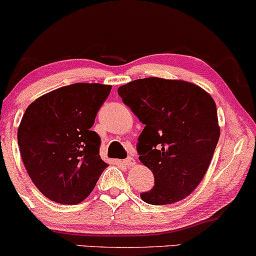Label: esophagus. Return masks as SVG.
<instances>
[{
	"label": "esophagus",
	"mask_w": 256,
	"mask_h": 256,
	"mask_svg": "<svg viewBox=\"0 0 256 256\" xmlns=\"http://www.w3.org/2000/svg\"><path fill=\"white\" fill-rule=\"evenodd\" d=\"M134 160L132 158H128L126 160H124V164L128 166V167H132V166H134Z\"/></svg>",
	"instance_id": "34e87169"
}]
</instances>
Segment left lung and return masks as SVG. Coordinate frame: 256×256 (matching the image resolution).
Wrapping results in <instances>:
<instances>
[{
	"label": "left lung",
	"instance_id": "left-lung-1",
	"mask_svg": "<svg viewBox=\"0 0 256 256\" xmlns=\"http://www.w3.org/2000/svg\"><path fill=\"white\" fill-rule=\"evenodd\" d=\"M118 94L146 125L138 137L140 161L152 172L155 186L140 194L152 205L188 196L202 182L220 140L214 98L182 80L140 78Z\"/></svg>",
	"mask_w": 256,
	"mask_h": 256
}]
</instances>
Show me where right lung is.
Wrapping results in <instances>:
<instances>
[{
	"mask_svg": "<svg viewBox=\"0 0 256 256\" xmlns=\"http://www.w3.org/2000/svg\"><path fill=\"white\" fill-rule=\"evenodd\" d=\"M112 86L74 83L33 101L18 128L21 158L36 188L52 202L75 205L94 190L107 163L92 131Z\"/></svg>",
	"mask_w": 256,
	"mask_h": 256,
	"instance_id": "add662e5",
	"label": "right lung"
}]
</instances>
